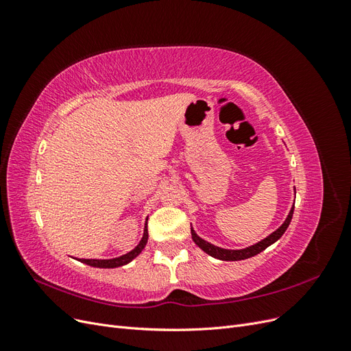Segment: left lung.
<instances>
[{
    "instance_id": "1",
    "label": "left lung",
    "mask_w": 351,
    "mask_h": 351,
    "mask_svg": "<svg viewBox=\"0 0 351 351\" xmlns=\"http://www.w3.org/2000/svg\"><path fill=\"white\" fill-rule=\"evenodd\" d=\"M294 193H295V189H294ZM293 212H294V205L291 206L289 215H287V218L281 224V227H278L274 232H271L268 237H265L263 240L254 243V244H252V246L244 247V249H224V247H218V246H215V244H212V243L204 240L202 237H199L196 234V231L193 230V227L190 228V231H192L193 241L197 244V246L202 250H204L205 253H208L209 256L217 258L219 261H243V259H249V258L254 256V254L263 252L265 249L269 247L271 244H274L275 241L280 240L281 236L285 232V230L289 228V226H290L291 218H293Z\"/></svg>"
}]
</instances>
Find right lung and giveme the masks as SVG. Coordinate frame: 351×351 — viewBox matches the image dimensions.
Masks as SVG:
<instances>
[{"label":"right lung","instance_id":"1","mask_svg":"<svg viewBox=\"0 0 351 351\" xmlns=\"http://www.w3.org/2000/svg\"><path fill=\"white\" fill-rule=\"evenodd\" d=\"M146 221H147V218H146ZM147 237H149V236H147V222H146L142 240L129 253L121 254V256L112 258V259H80V262L89 265V267H95V268H119V267H123V265H127L129 262H132L136 256H139V254L142 253V250L146 246Z\"/></svg>","mask_w":351,"mask_h":351}]
</instances>
